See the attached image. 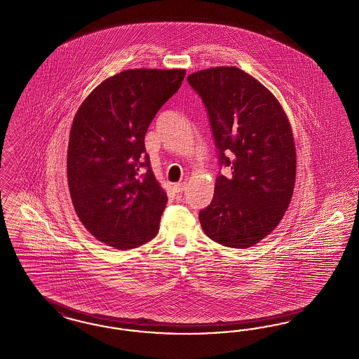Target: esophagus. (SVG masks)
<instances>
[{
    "mask_svg": "<svg viewBox=\"0 0 359 359\" xmlns=\"http://www.w3.org/2000/svg\"><path fill=\"white\" fill-rule=\"evenodd\" d=\"M173 189H175L177 194H180V192H183V191L186 189V183H176V184L173 186Z\"/></svg>",
    "mask_w": 359,
    "mask_h": 359,
    "instance_id": "obj_1",
    "label": "esophagus"
}]
</instances>
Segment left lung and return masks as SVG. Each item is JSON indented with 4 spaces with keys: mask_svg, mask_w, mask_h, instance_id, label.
<instances>
[{
    "mask_svg": "<svg viewBox=\"0 0 359 359\" xmlns=\"http://www.w3.org/2000/svg\"><path fill=\"white\" fill-rule=\"evenodd\" d=\"M208 114L219 172L210 205L199 212L216 243L251 247L279 224L291 201L297 154L286 114L273 93L248 73L217 67L187 77Z\"/></svg>",
    "mask_w": 359,
    "mask_h": 359,
    "instance_id": "obj_1",
    "label": "left lung"
}]
</instances>
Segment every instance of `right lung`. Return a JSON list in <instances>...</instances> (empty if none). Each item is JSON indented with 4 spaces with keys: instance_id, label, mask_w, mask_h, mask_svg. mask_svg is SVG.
I'll use <instances>...</instances> for the list:
<instances>
[{
    "instance_id": "right-lung-1",
    "label": "right lung",
    "mask_w": 359,
    "mask_h": 359,
    "mask_svg": "<svg viewBox=\"0 0 359 359\" xmlns=\"http://www.w3.org/2000/svg\"><path fill=\"white\" fill-rule=\"evenodd\" d=\"M184 69H129L102 81L73 120L67 172L73 207L97 241L117 250L156 236L167 195L144 136L184 80Z\"/></svg>"
}]
</instances>
